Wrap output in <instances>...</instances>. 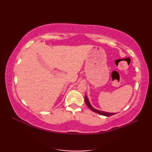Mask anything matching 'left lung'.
<instances>
[{
    "label": "left lung",
    "instance_id": "1",
    "mask_svg": "<svg viewBox=\"0 0 152 152\" xmlns=\"http://www.w3.org/2000/svg\"><path fill=\"white\" fill-rule=\"evenodd\" d=\"M85 102H86V104H87V106H88V107L90 109H91L93 112H94L95 113H97V114H101L102 115L108 116V117H109V116H111V115H114V114H116V113H110V112H104V111L99 110H96V109L94 108L91 106V104H90V102L89 101V99H88V97H87L86 95H85Z\"/></svg>",
    "mask_w": 152,
    "mask_h": 152
}]
</instances>
